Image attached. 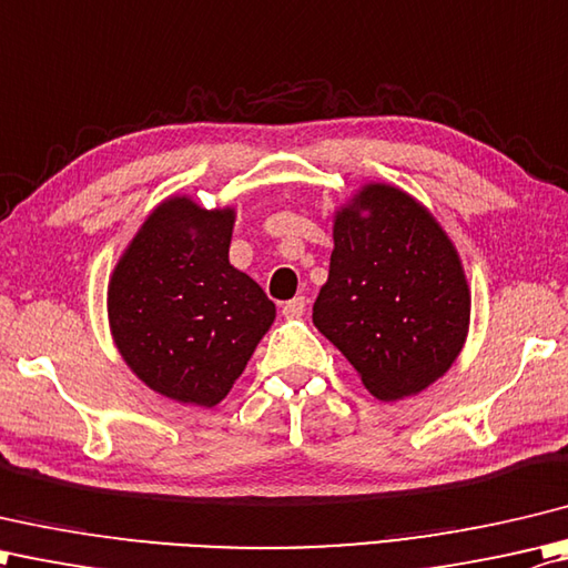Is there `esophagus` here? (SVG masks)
Returning a JSON list of instances; mask_svg holds the SVG:
<instances>
[{"label": "esophagus", "instance_id": "1", "mask_svg": "<svg viewBox=\"0 0 568 568\" xmlns=\"http://www.w3.org/2000/svg\"><path fill=\"white\" fill-rule=\"evenodd\" d=\"M304 311H306V298L304 296H296L292 301H286V304L282 306L284 318H301V316H304Z\"/></svg>", "mask_w": 568, "mask_h": 568}]
</instances>
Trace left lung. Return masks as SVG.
Returning <instances> with one entry per match:
<instances>
[{"mask_svg": "<svg viewBox=\"0 0 568 568\" xmlns=\"http://www.w3.org/2000/svg\"><path fill=\"white\" fill-rule=\"evenodd\" d=\"M314 326L382 402L419 395L448 373L468 338L470 288L429 207L369 181L335 211Z\"/></svg>", "mask_w": 568, "mask_h": 568, "instance_id": "obj_1", "label": "left lung"}]
</instances>
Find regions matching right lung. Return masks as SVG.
<instances>
[{
    "instance_id": "right-lung-1",
    "label": "right lung",
    "mask_w": 568,
    "mask_h": 568,
    "mask_svg": "<svg viewBox=\"0 0 568 568\" xmlns=\"http://www.w3.org/2000/svg\"><path fill=\"white\" fill-rule=\"evenodd\" d=\"M235 207L169 195L136 230L108 284L126 367L181 404L215 407L276 318L262 286L227 260Z\"/></svg>"
}]
</instances>
